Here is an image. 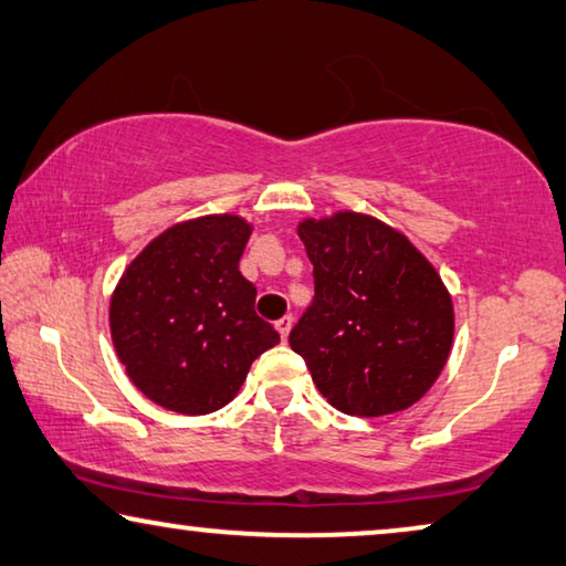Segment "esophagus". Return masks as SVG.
I'll return each mask as SVG.
<instances>
[{"instance_id":"34e87169","label":"esophagus","mask_w":566,"mask_h":566,"mask_svg":"<svg viewBox=\"0 0 566 566\" xmlns=\"http://www.w3.org/2000/svg\"><path fill=\"white\" fill-rule=\"evenodd\" d=\"M292 325H294V317H292V315H284V317H280V319H276V323H274V327H276V331H280V335H282V340H286V335H290Z\"/></svg>"}]
</instances>
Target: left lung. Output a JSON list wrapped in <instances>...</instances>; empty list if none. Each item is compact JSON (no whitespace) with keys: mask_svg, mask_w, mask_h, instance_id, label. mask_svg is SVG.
I'll return each instance as SVG.
<instances>
[{"mask_svg":"<svg viewBox=\"0 0 566 566\" xmlns=\"http://www.w3.org/2000/svg\"><path fill=\"white\" fill-rule=\"evenodd\" d=\"M315 276L290 345L337 411L384 417L429 391L452 348L454 315L434 266L370 216L300 226Z\"/></svg>","mask_w":566,"mask_h":566,"instance_id":"8db88e82","label":"left lung"}]
</instances>
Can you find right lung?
<instances>
[{
  "mask_svg": "<svg viewBox=\"0 0 566 566\" xmlns=\"http://www.w3.org/2000/svg\"><path fill=\"white\" fill-rule=\"evenodd\" d=\"M251 226L206 216L157 235L112 297L116 356L134 386L177 415H210L239 394L280 333L254 310L239 261Z\"/></svg>",
  "mask_w": 566,
  "mask_h": 566,
  "instance_id": "obj_1",
  "label": "right lung"
}]
</instances>
